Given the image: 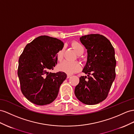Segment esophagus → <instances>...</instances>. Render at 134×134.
I'll return each mask as SVG.
<instances>
[{
  "instance_id": "obj_1",
  "label": "esophagus",
  "mask_w": 134,
  "mask_h": 134,
  "mask_svg": "<svg viewBox=\"0 0 134 134\" xmlns=\"http://www.w3.org/2000/svg\"><path fill=\"white\" fill-rule=\"evenodd\" d=\"M71 76V75H70V74H67V78L68 79L69 77H70Z\"/></svg>"
}]
</instances>
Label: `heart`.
Here are the masks:
<instances>
[{"label": "heart", "mask_w": 134, "mask_h": 134, "mask_svg": "<svg viewBox=\"0 0 134 134\" xmlns=\"http://www.w3.org/2000/svg\"><path fill=\"white\" fill-rule=\"evenodd\" d=\"M71 46L78 54H81L84 51V47L82 44L76 41H74L71 42ZM64 48L63 47L58 51L57 53V58L58 60H62L64 57ZM58 70L64 72L68 74H72L76 72L81 69V65L79 63L74 62H71L67 60H65L60 63L58 66Z\"/></svg>", "instance_id": "obj_1"}]
</instances>
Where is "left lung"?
<instances>
[{"mask_svg":"<svg viewBox=\"0 0 134 134\" xmlns=\"http://www.w3.org/2000/svg\"><path fill=\"white\" fill-rule=\"evenodd\" d=\"M80 40L87 49V62L83 72L88 77H80L75 94L83 104H97L107 97L115 78L114 49L107 38L99 34L82 36Z\"/></svg>","mask_w":134,"mask_h":134,"instance_id":"left-lung-1","label":"left lung"}]
</instances>
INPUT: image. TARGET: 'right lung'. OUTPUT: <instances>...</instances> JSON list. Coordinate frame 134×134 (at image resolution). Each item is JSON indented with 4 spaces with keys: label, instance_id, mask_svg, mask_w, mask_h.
<instances>
[{
    "label": "right lung",
    "instance_id": "add662e5",
    "mask_svg": "<svg viewBox=\"0 0 134 134\" xmlns=\"http://www.w3.org/2000/svg\"><path fill=\"white\" fill-rule=\"evenodd\" d=\"M63 46L62 41L56 38L41 36L27 44L20 56L18 75L20 88L33 104L47 105L57 98L67 75L49 70H53L57 64V53Z\"/></svg>",
    "mask_w": 134,
    "mask_h": 134
}]
</instances>
